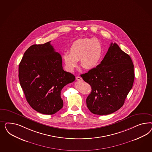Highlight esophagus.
Segmentation results:
<instances>
[{
  "mask_svg": "<svg viewBox=\"0 0 152 152\" xmlns=\"http://www.w3.org/2000/svg\"><path fill=\"white\" fill-rule=\"evenodd\" d=\"M76 80H77V81H82L83 80V78H81V77H80V76H77V77H76Z\"/></svg>",
  "mask_w": 152,
  "mask_h": 152,
  "instance_id": "34e87169",
  "label": "esophagus"
}]
</instances>
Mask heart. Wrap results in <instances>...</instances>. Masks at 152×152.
<instances>
[{
    "instance_id": "1",
    "label": "heart",
    "mask_w": 152,
    "mask_h": 152,
    "mask_svg": "<svg viewBox=\"0 0 152 152\" xmlns=\"http://www.w3.org/2000/svg\"><path fill=\"white\" fill-rule=\"evenodd\" d=\"M69 52L63 55L66 68L72 72L78 66V61L83 69H92L97 67L101 62L104 55V49L96 38H83L72 43Z\"/></svg>"
}]
</instances>
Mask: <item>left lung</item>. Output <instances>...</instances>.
Masks as SVG:
<instances>
[{
	"mask_svg": "<svg viewBox=\"0 0 152 152\" xmlns=\"http://www.w3.org/2000/svg\"><path fill=\"white\" fill-rule=\"evenodd\" d=\"M81 76L92 89L86 99L88 109L100 115L112 114L123 106L135 77L130 57L115 43H111L100 64Z\"/></svg>",
	"mask_w": 152,
	"mask_h": 152,
	"instance_id": "1",
	"label": "left lung"
}]
</instances>
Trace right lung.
<instances>
[{
    "label": "right lung",
    "instance_id": "1",
    "mask_svg": "<svg viewBox=\"0 0 152 152\" xmlns=\"http://www.w3.org/2000/svg\"><path fill=\"white\" fill-rule=\"evenodd\" d=\"M50 42L33 45L19 64V80L29 105L41 114L52 115L63 107V88L75 80L62 67V57Z\"/></svg>",
    "mask_w": 152,
    "mask_h": 152
}]
</instances>
